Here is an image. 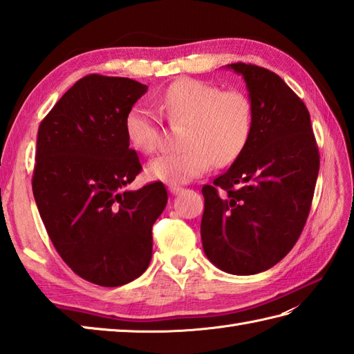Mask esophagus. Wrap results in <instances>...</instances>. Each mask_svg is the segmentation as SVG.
I'll use <instances>...</instances> for the list:
<instances>
[{
  "instance_id": "esophagus-1",
  "label": "esophagus",
  "mask_w": 354,
  "mask_h": 354,
  "mask_svg": "<svg viewBox=\"0 0 354 354\" xmlns=\"http://www.w3.org/2000/svg\"><path fill=\"white\" fill-rule=\"evenodd\" d=\"M184 189L183 187H179V185H175V184H170L169 185V192L171 193V194H178V193H181Z\"/></svg>"
}]
</instances>
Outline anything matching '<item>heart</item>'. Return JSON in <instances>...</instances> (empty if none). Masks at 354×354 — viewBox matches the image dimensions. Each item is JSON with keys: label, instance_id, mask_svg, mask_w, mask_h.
Listing matches in <instances>:
<instances>
[{"label": "heart", "instance_id": "b5f03b06", "mask_svg": "<svg viewBox=\"0 0 354 354\" xmlns=\"http://www.w3.org/2000/svg\"><path fill=\"white\" fill-rule=\"evenodd\" d=\"M158 106L171 126H184L178 152L153 158L147 173L156 181L184 184L199 178L214 164L227 167L243 153L254 132V103L239 89H227L204 80L183 77L156 97ZM129 145L141 153H153L162 145L156 112L133 104L124 117Z\"/></svg>", "mask_w": 354, "mask_h": 354}]
</instances>
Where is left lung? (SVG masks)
I'll return each instance as SVG.
<instances>
[{
	"instance_id": "1",
	"label": "left lung",
	"mask_w": 354,
	"mask_h": 354,
	"mask_svg": "<svg viewBox=\"0 0 354 354\" xmlns=\"http://www.w3.org/2000/svg\"><path fill=\"white\" fill-rule=\"evenodd\" d=\"M254 103V132L231 167L202 187L204 252L234 275L272 268L297 243L310 212L319 152L303 100L275 73L231 64ZM223 192H220V189Z\"/></svg>"
}]
</instances>
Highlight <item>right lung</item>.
<instances>
[{
  "label": "right lung",
  "mask_w": 354,
  "mask_h": 354,
  "mask_svg": "<svg viewBox=\"0 0 354 354\" xmlns=\"http://www.w3.org/2000/svg\"><path fill=\"white\" fill-rule=\"evenodd\" d=\"M147 91L127 77L77 80L37 131L33 196L62 260L86 281L117 288L152 259V227L167 204L162 183L126 190L141 171L126 112Z\"/></svg>",
  "instance_id": "obj_1"
}]
</instances>
